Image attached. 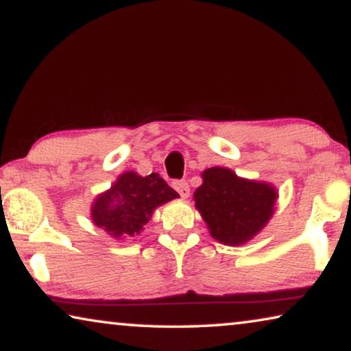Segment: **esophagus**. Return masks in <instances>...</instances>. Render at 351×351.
Segmentation results:
<instances>
[{"instance_id": "esophagus-1", "label": "esophagus", "mask_w": 351, "mask_h": 351, "mask_svg": "<svg viewBox=\"0 0 351 351\" xmlns=\"http://www.w3.org/2000/svg\"><path fill=\"white\" fill-rule=\"evenodd\" d=\"M173 187L178 191V194L182 197V199H187V197H189L191 189H189V184H187L186 180L173 181Z\"/></svg>"}]
</instances>
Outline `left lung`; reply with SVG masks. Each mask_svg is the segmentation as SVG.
Masks as SVG:
<instances>
[{
	"label": "left lung",
	"instance_id": "obj_1",
	"mask_svg": "<svg viewBox=\"0 0 351 351\" xmlns=\"http://www.w3.org/2000/svg\"><path fill=\"white\" fill-rule=\"evenodd\" d=\"M202 178L204 184L194 192L195 206L221 243H245L267 224L276 199L272 186L240 180L219 167L205 170Z\"/></svg>",
	"mask_w": 351,
	"mask_h": 351
}]
</instances>
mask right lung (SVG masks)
<instances>
[{
    "label": "right lung",
    "instance_id": "right-lung-1",
    "mask_svg": "<svg viewBox=\"0 0 351 351\" xmlns=\"http://www.w3.org/2000/svg\"><path fill=\"white\" fill-rule=\"evenodd\" d=\"M178 192L157 173L140 176L127 171L92 206V219L116 239H132L140 234L152 211L173 200Z\"/></svg>",
    "mask_w": 351,
    "mask_h": 351
}]
</instances>
